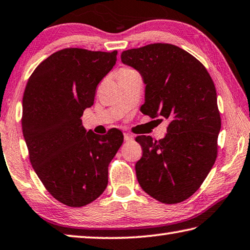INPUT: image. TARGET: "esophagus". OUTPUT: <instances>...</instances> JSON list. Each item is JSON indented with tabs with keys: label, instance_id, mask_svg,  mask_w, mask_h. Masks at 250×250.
I'll return each mask as SVG.
<instances>
[{
	"label": "esophagus",
	"instance_id": "obj_1",
	"mask_svg": "<svg viewBox=\"0 0 250 250\" xmlns=\"http://www.w3.org/2000/svg\"><path fill=\"white\" fill-rule=\"evenodd\" d=\"M134 139V136L131 135V134H128V133H125L124 134V140L125 141H130V140H133Z\"/></svg>",
	"mask_w": 250,
	"mask_h": 250
}]
</instances>
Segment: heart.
Masks as SVG:
<instances>
[{
  "mask_svg": "<svg viewBox=\"0 0 250 250\" xmlns=\"http://www.w3.org/2000/svg\"><path fill=\"white\" fill-rule=\"evenodd\" d=\"M133 74H136V72L134 69H131L129 67H124L122 68L120 72H119V75H120V78L121 77H125V76H129V75H133Z\"/></svg>",
  "mask_w": 250,
  "mask_h": 250,
  "instance_id": "obj_1",
  "label": "heart"
}]
</instances>
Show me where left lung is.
<instances>
[{"label":"left lung","instance_id":"1","mask_svg":"<svg viewBox=\"0 0 250 250\" xmlns=\"http://www.w3.org/2000/svg\"><path fill=\"white\" fill-rule=\"evenodd\" d=\"M121 59L144 79L141 112L169 120L159 141L136 137L143 148L138 183L160 202L178 204L196 192L215 162L221 117L213 81L198 60L173 44L127 50Z\"/></svg>","mask_w":250,"mask_h":250}]
</instances>
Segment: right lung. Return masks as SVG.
Listing matches in <instances>:
<instances>
[{
  "instance_id": "add662e5",
  "label": "right lung",
  "mask_w": 250,
  "mask_h": 250,
  "mask_svg": "<svg viewBox=\"0 0 250 250\" xmlns=\"http://www.w3.org/2000/svg\"><path fill=\"white\" fill-rule=\"evenodd\" d=\"M116 51L70 48L38 65L22 98V134L31 166L50 194L68 207H83L107 186V168L124 136L87 131L83 111L97 86L116 63Z\"/></svg>"
}]
</instances>
